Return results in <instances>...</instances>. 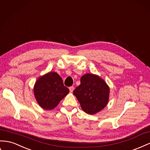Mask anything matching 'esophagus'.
Wrapping results in <instances>:
<instances>
[{"label": "esophagus", "instance_id": "esophagus-1", "mask_svg": "<svg viewBox=\"0 0 150 150\" xmlns=\"http://www.w3.org/2000/svg\"><path fill=\"white\" fill-rule=\"evenodd\" d=\"M69 91H70L71 93H72V91H74V87H73V86L69 87Z\"/></svg>", "mask_w": 150, "mask_h": 150}]
</instances>
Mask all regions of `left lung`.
Wrapping results in <instances>:
<instances>
[{"label":"left lung","mask_w":150,"mask_h":150,"mask_svg":"<svg viewBox=\"0 0 150 150\" xmlns=\"http://www.w3.org/2000/svg\"><path fill=\"white\" fill-rule=\"evenodd\" d=\"M81 84L73 91L83 110L94 115L107 106L110 88L105 81L96 74L87 73L80 79Z\"/></svg>","instance_id":"1"}]
</instances>
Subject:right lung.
I'll return each instance as SVG.
<instances>
[{
	"mask_svg": "<svg viewBox=\"0 0 150 150\" xmlns=\"http://www.w3.org/2000/svg\"><path fill=\"white\" fill-rule=\"evenodd\" d=\"M36 102L43 109L51 110L69 92L56 72H49L36 80L33 88Z\"/></svg>",
	"mask_w": 150,
	"mask_h": 150,
	"instance_id": "right-lung-1",
	"label": "right lung"
}]
</instances>
